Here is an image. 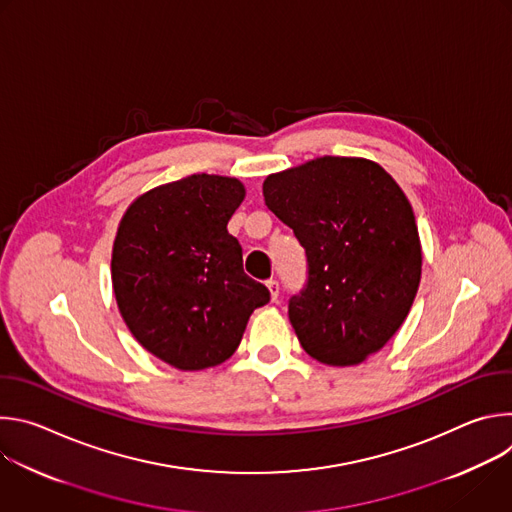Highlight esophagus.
Here are the masks:
<instances>
[{"instance_id":"esophagus-1","label":"esophagus","mask_w":512,"mask_h":512,"mask_svg":"<svg viewBox=\"0 0 512 512\" xmlns=\"http://www.w3.org/2000/svg\"><path fill=\"white\" fill-rule=\"evenodd\" d=\"M267 289H269L271 302H277V298H279V283H277L275 279H269V281H267Z\"/></svg>"}]
</instances>
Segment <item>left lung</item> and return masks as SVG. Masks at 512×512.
I'll return each instance as SVG.
<instances>
[{"label": "left lung", "mask_w": 512, "mask_h": 512, "mask_svg": "<svg viewBox=\"0 0 512 512\" xmlns=\"http://www.w3.org/2000/svg\"><path fill=\"white\" fill-rule=\"evenodd\" d=\"M263 196L306 249L308 283L289 300L302 348L332 367L379 352L421 281V241L401 186L373 160L324 156L269 174Z\"/></svg>", "instance_id": "left-lung-1"}]
</instances>
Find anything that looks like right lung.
I'll use <instances>...</instances> for the list:
<instances>
[{"label":"right lung","instance_id":"add662e5","mask_svg":"<svg viewBox=\"0 0 512 512\" xmlns=\"http://www.w3.org/2000/svg\"><path fill=\"white\" fill-rule=\"evenodd\" d=\"M243 198L237 178L192 174L143 192L121 216L111 255L117 308L135 340L174 369L225 362L269 302L227 231Z\"/></svg>","mask_w":512,"mask_h":512}]
</instances>
